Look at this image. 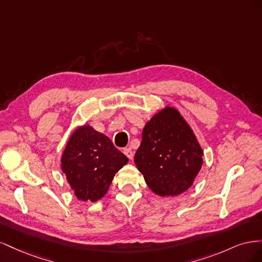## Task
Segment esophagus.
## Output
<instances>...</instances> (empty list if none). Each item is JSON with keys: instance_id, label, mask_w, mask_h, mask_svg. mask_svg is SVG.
Wrapping results in <instances>:
<instances>
[{"instance_id": "34e87169", "label": "esophagus", "mask_w": 262, "mask_h": 262, "mask_svg": "<svg viewBox=\"0 0 262 262\" xmlns=\"http://www.w3.org/2000/svg\"><path fill=\"white\" fill-rule=\"evenodd\" d=\"M123 154L129 158V160H132L133 157V152L130 149V148H123Z\"/></svg>"}]
</instances>
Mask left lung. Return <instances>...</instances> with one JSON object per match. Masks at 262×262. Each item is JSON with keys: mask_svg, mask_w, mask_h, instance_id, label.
<instances>
[{"mask_svg": "<svg viewBox=\"0 0 262 262\" xmlns=\"http://www.w3.org/2000/svg\"><path fill=\"white\" fill-rule=\"evenodd\" d=\"M203 149L175 107L165 106L145 123L134 155L147 187L161 196H176L191 187L203 165Z\"/></svg>", "mask_w": 262, "mask_h": 262, "instance_id": "obj_1", "label": "left lung"}]
</instances>
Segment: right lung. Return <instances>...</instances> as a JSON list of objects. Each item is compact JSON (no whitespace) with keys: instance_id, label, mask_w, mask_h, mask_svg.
Wrapping results in <instances>:
<instances>
[{"instance_id":"add662e5","label":"right lung","mask_w":262,"mask_h":262,"mask_svg":"<svg viewBox=\"0 0 262 262\" xmlns=\"http://www.w3.org/2000/svg\"><path fill=\"white\" fill-rule=\"evenodd\" d=\"M129 162L104 133L78 125L61 156V169L80 201L96 202L108 192L116 173Z\"/></svg>"}]
</instances>
